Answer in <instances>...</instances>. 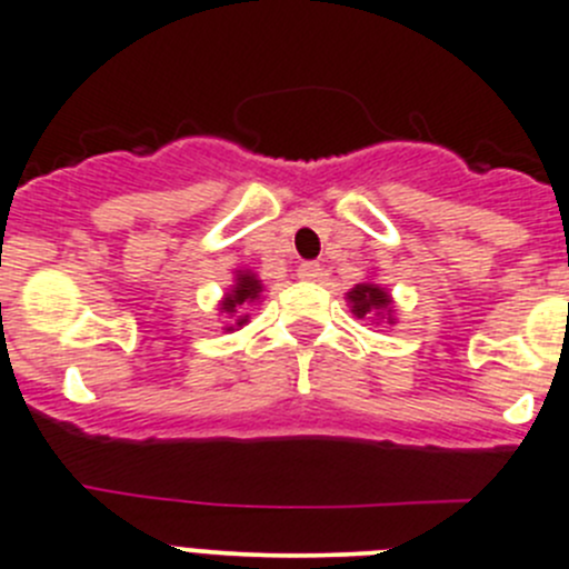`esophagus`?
<instances>
[{
	"instance_id": "1",
	"label": "esophagus",
	"mask_w": 569,
	"mask_h": 569,
	"mask_svg": "<svg viewBox=\"0 0 569 569\" xmlns=\"http://www.w3.org/2000/svg\"><path fill=\"white\" fill-rule=\"evenodd\" d=\"M297 274H300L302 280H320L322 269H320V263H315V260H306V263H300V267H297Z\"/></svg>"
}]
</instances>
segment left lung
<instances>
[{"label": "left lung", "mask_w": 569, "mask_h": 569, "mask_svg": "<svg viewBox=\"0 0 569 569\" xmlns=\"http://www.w3.org/2000/svg\"><path fill=\"white\" fill-rule=\"evenodd\" d=\"M348 300L353 302V315L357 317H368L376 315V311L390 309V295L373 283H359L357 289H350Z\"/></svg>", "instance_id": "left-lung-1"}]
</instances>
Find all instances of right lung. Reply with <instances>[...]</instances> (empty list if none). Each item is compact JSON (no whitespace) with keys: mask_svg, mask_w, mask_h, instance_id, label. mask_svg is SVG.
Returning <instances> with one entry per match:
<instances>
[{"mask_svg":"<svg viewBox=\"0 0 569 569\" xmlns=\"http://www.w3.org/2000/svg\"><path fill=\"white\" fill-rule=\"evenodd\" d=\"M258 295H260L258 280H254L252 274H241V278H238V283H236V289H232V295H227L221 306H224V311H230V315H232V311H236L238 306H243V302L258 300ZM243 322H247V317H241L236 326H243Z\"/></svg>","mask_w":569,"mask_h":569,"instance_id":"add662e5","label":"right lung"}]
</instances>
